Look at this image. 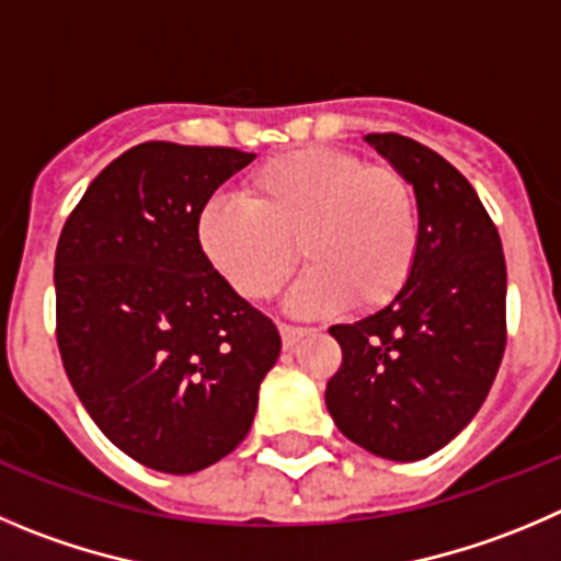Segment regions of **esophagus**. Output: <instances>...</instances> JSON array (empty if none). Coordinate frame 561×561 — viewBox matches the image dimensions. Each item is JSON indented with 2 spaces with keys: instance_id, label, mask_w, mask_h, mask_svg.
<instances>
[{
  "instance_id": "1",
  "label": "esophagus",
  "mask_w": 561,
  "mask_h": 561,
  "mask_svg": "<svg viewBox=\"0 0 561 561\" xmlns=\"http://www.w3.org/2000/svg\"><path fill=\"white\" fill-rule=\"evenodd\" d=\"M280 339H284V346L286 350H291V346L297 344L300 339H306L308 333H311V328H295V324H280Z\"/></svg>"
}]
</instances>
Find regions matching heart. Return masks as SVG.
Listing matches in <instances>:
<instances>
[{"mask_svg":"<svg viewBox=\"0 0 561 561\" xmlns=\"http://www.w3.org/2000/svg\"><path fill=\"white\" fill-rule=\"evenodd\" d=\"M206 261L244 300H270L300 255L306 275L286 295L297 317L388 306L419 255V204L410 181L350 151L297 148L244 181V201L211 197L197 215Z\"/></svg>","mask_w":561,"mask_h":561,"instance_id":"obj_1","label":"heart"}]
</instances>
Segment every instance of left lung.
<instances>
[{"label":"left lung","mask_w":561,"mask_h":561,"mask_svg":"<svg viewBox=\"0 0 561 561\" xmlns=\"http://www.w3.org/2000/svg\"><path fill=\"white\" fill-rule=\"evenodd\" d=\"M364 140L413 186L419 255L386 308L330 328L341 369L324 404L352 444L413 462L455 440L488 399L506 344V264L493 220L455 164L402 135Z\"/></svg>","instance_id":"obj_1"}]
</instances>
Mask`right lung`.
Segmentation results:
<instances>
[{"mask_svg": "<svg viewBox=\"0 0 561 561\" xmlns=\"http://www.w3.org/2000/svg\"><path fill=\"white\" fill-rule=\"evenodd\" d=\"M255 153L142 142L106 164L55 255L57 344L112 444L162 473L231 455L280 355L277 328L197 244V215Z\"/></svg>", "mask_w": 561, "mask_h": 561, "instance_id": "1", "label": "right lung"}]
</instances>
